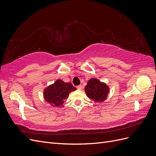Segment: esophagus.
Instances as JSON below:
<instances>
[{
  "label": "esophagus",
  "instance_id": "34e87169",
  "mask_svg": "<svg viewBox=\"0 0 156 156\" xmlns=\"http://www.w3.org/2000/svg\"><path fill=\"white\" fill-rule=\"evenodd\" d=\"M77 88L78 90H82V87H81V85H79L77 87Z\"/></svg>",
  "mask_w": 156,
  "mask_h": 156
}]
</instances>
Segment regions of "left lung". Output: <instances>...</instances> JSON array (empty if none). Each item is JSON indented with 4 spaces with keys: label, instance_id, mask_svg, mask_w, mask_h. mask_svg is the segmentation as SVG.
<instances>
[{
    "label": "left lung",
    "instance_id": "1",
    "mask_svg": "<svg viewBox=\"0 0 156 156\" xmlns=\"http://www.w3.org/2000/svg\"><path fill=\"white\" fill-rule=\"evenodd\" d=\"M84 90L87 96L96 102L105 101L109 92V88L105 83L94 78L89 80Z\"/></svg>",
    "mask_w": 156,
    "mask_h": 156
}]
</instances>
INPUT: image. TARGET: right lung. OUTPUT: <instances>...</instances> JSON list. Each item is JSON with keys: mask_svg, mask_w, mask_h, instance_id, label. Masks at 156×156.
<instances>
[{"mask_svg": "<svg viewBox=\"0 0 156 156\" xmlns=\"http://www.w3.org/2000/svg\"><path fill=\"white\" fill-rule=\"evenodd\" d=\"M72 83H64L62 80H57L53 84H51L44 90V98L46 101L55 107L61 106L65 99L68 98L69 94L76 90Z\"/></svg>", "mask_w": 156, "mask_h": 156, "instance_id": "right-lung-1", "label": "right lung"}]
</instances>
